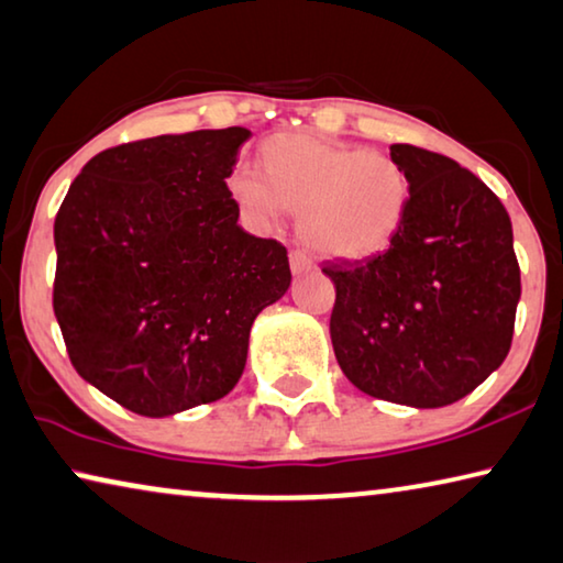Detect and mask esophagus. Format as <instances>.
<instances>
[{
	"label": "esophagus",
	"instance_id": "esophagus-1",
	"mask_svg": "<svg viewBox=\"0 0 563 563\" xmlns=\"http://www.w3.org/2000/svg\"><path fill=\"white\" fill-rule=\"evenodd\" d=\"M313 261H310V257L302 253V250H292L290 253V271L296 273V275H302V273H308V271H313Z\"/></svg>",
	"mask_w": 563,
	"mask_h": 563
}]
</instances>
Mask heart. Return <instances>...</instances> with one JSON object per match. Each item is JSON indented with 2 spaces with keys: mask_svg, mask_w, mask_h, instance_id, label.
<instances>
[{
  "mask_svg": "<svg viewBox=\"0 0 563 563\" xmlns=\"http://www.w3.org/2000/svg\"><path fill=\"white\" fill-rule=\"evenodd\" d=\"M228 190L257 225L298 210L306 243L338 261H361L386 250L404 228L410 180L394 157L335 145L306 132L265 142L263 167L238 165Z\"/></svg>",
  "mask_w": 563,
  "mask_h": 563,
  "instance_id": "1",
  "label": "heart"
}]
</instances>
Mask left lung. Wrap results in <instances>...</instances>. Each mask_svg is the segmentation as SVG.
<instances>
[{
  "mask_svg": "<svg viewBox=\"0 0 563 563\" xmlns=\"http://www.w3.org/2000/svg\"><path fill=\"white\" fill-rule=\"evenodd\" d=\"M410 202L388 250L330 263V341L355 388L413 408L456 404L511 347L521 271L501 200L456 159L390 145Z\"/></svg>",
  "mask_w": 563,
  "mask_h": 563,
  "instance_id": "obj_1",
  "label": "left lung"
}]
</instances>
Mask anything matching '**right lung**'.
<instances>
[{"instance_id": "1", "label": "right lung", "mask_w": 563, "mask_h": 563, "mask_svg": "<svg viewBox=\"0 0 563 563\" xmlns=\"http://www.w3.org/2000/svg\"><path fill=\"white\" fill-rule=\"evenodd\" d=\"M247 137L124 142L89 159L59 205L52 306L69 361L132 413L228 396L253 320L290 288L285 245L238 225L225 180Z\"/></svg>"}]
</instances>
